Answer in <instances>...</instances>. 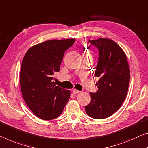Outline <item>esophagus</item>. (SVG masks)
<instances>
[{
  "label": "esophagus",
  "instance_id": "esophagus-1",
  "mask_svg": "<svg viewBox=\"0 0 148 148\" xmlns=\"http://www.w3.org/2000/svg\"><path fill=\"white\" fill-rule=\"evenodd\" d=\"M80 91H79V90H77L76 89H74L73 90H72V93H73L74 94H77L78 93H80Z\"/></svg>",
  "mask_w": 148,
  "mask_h": 148
}]
</instances>
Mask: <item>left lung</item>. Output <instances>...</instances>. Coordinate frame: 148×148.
<instances>
[{
    "label": "left lung",
    "instance_id": "8db88e82",
    "mask_svg": "<svg viewBox=\"0 0 148 148\" xmlns=\"http://www.w3.org/2000/svg\"><path fill=\"white\" fill-rule=\"evenodd\" d=\"M99 50V58L95 76L98 90L91 93V102L86 106L88 116L103 119L112 116L120 108L127 96L130 70L127 56L116 42L99 38L89 40Z\"/></svg>",
    "mask_w": 148,
    "mask_h": 148
}]
</instances>
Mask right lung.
I'll return each instance as SVG.
<instances>
[{"label":"right lung","instance_id":"right-lung-1","mask_svg":"<svg viewBox=\"0 0 148 148\" xmlns=\"http://www.w3.org/2000/svg\"><path fill=\"white\" fill-rule=\"evenodd\" d=\"M74 42V38H68L36 44L27 50L22 61V95L32 113L44 120L60 116L70 98V90L56 86L52 80L60 70L66 50Z\"/></svg>","mask_w":148,"mask_h":148}]
</instances>
